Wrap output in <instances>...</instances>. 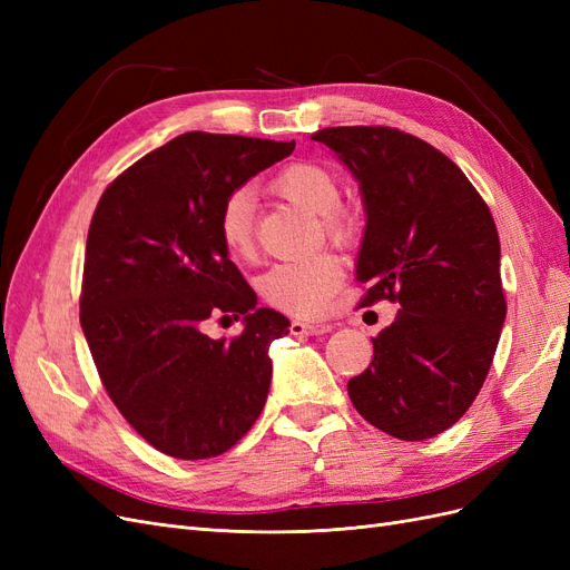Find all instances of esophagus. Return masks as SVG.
<instances>
[{
  "mask_svg": "<svg viewBox=\"0 0 570 570\" xmlns=\"http://www.w3.org/2000/svg\"><path fill=\"white\" fill-rule=\"evenodd\" d=\"M331 331H333L331 323H312V321H299V318L289 323L292 335H325Z\"/></svg>",
  "mask_w": 570,
  "mask_h": 570,
  "instance_id": "obj_1",
  "label": "esophagus"
}]
</instances>
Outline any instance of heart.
<instances>
[{
	"label": "heart",
	"mask_w": 570,
	"mask_h": 570,
	"mask_svg": "<svg viewBox=\"0 0 570 570\" xmlns=\"http://www.w3.org/2000/svg\"><path fill=\"white\" fill-rule=\"evenodd\" d=\"M271 187L281 197L304 206L306 212L321 216V228L335 245H352L358 235L356 216L342 206V183L323 164L292 161ZM216 228L220 245L233 258L254 256V195L247 187H237L223 199ZM344 268L335 254H314L297 262L275 264L262 278L264 299L292 316L321 314L342 285Z\"/></svg>",
	"instance_id": "1"
}]
</instances>
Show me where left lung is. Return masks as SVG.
Here are the masks:
<instances>
[{"instance_id":"1","label":"left lung","mask_w":570,"mask_h":570,"mask_svg":"<svg viewBox=\"0 0 570 570\" xmlns=\"http://www.w3.org/2000/svg\"><path fill=\"white\" fill-rule=\"evenodd\" d=\"M312 140L331 147L364 193L358 306H402L373 337L368 368L347 383L350 400L396 440L435 438L473 404L507 318L490 206L450 157L416 135L340 126Z\"/></svg>"}]
</instances>
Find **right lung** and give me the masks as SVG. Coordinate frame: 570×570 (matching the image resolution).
Masks as SVG:
<instances>
[{"label":"right lung","mask_w":570,"mask_h":570,"mask_svg":"<svg viewBox=\"0 0 570 570\" xmlns=\"http://www.w3.org/2000/svg\"><path fill=\"white\" fill-rule=\"evenodd\" d=\"M295 142L185 132L126 168L101 195L85 247L80 325L101 385L154 450L197 461L228 452L262 413L273 340L289 321L256 308L223 249L228 193L289 157ZM246 318L230 341L209 317Z\"/></svg>","instance_id":"obj_1"}]
</instances>
